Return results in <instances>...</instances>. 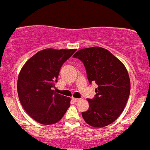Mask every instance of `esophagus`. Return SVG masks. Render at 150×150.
I'll return each instance as SVG.
<instances>
[{
	"label": "esophagus",
	"instance_id": "obj_1",
	"mask_svg": "<svg viewBox=\"0 0 150 150\" xmlns=\"http://www.w3.org/2000/svg\"><path fill=\"white\" fill-rule=\"evenodd\" d=\"M72 100H73L74 102H78L79 100V98H72Z\"/></svg>",
	"mask_w": 150,
	"mask_h": 150
}]
</instances>
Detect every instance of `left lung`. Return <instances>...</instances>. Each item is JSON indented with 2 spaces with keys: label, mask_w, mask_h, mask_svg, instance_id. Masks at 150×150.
Wrapping results in <instances>:
<instances>
[{
  "label": "left lung",
  "mask_w": 150,
  "mask_h": 150,
  "mask_svg": "<svg viewBox=\"0 0 150 150\" xmlns=\"http://www.w3.org/2000/svg\"><path fill=\"white\" fill-rule=\"evenodd\" d=\"M73 57L84 63L90 83L98 84L96 97L87 99L89 109L81 113L83 119L95 127L110 125L123 112L130 95L125 66L109 50L99 47L81 49Z\"/></svg>",
  "instance_id": "obj_1"
}]
</instances>
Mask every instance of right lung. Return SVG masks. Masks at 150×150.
<instances>
[{
    "label": "right lung",
    "mask_w": 150,
    "mask_h": 150,
    "mask_svg": "<svg viewBox=\"0 0 150 150\" xmlns=\"http://www.w3.org/2000/svg\"><path fill=\"white\" fill-rule=\"evenodd\" d=\"M76 49H45L31 57L17 79L19 99L31 118L44 125L59 122L70 106L71 98L52 90L63 63Z\"/></svg>",
    "instance_id": "1"
}]
</instances>
